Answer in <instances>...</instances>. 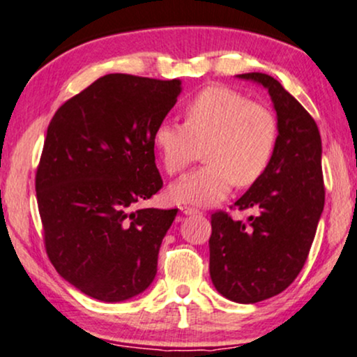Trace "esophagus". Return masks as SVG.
<instances>
[{"instance_id":"1","label":"esophagus","mask_w":357,"mask_h":357,"mask_svg":"<svg viewBox=\"0 0 357 357\" xmlns=\"http://www.w3.org/2000/svg\"><path fill=\"white\" fill-rule=\"evenodd\" d=\"M182 208V212L183 213H187V215H195V213H202L199 211V208H195V207H187V205H183V207H180Z\"/></svg>"}]
</instances>
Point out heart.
Returning <instances> with one entry per match:
<instances>
[{
	"instance_id": "b5f03b06",
	"label": "heart",
	"mask_w": 357,
	"mask_h": 357,
	"mask_svg": "<svg viewBox=\"0 0 357 357\" xmlns=\"http://www.w3.org/2000/svg\"><path fill=\"white\" fill-rule=\"evenodd\" d=\"M279 140V121L266 105L227 86H207L183 105V125L162 121L153 145L163 169L177 175L199 157L205 163L170 187L174 202L213 205L236 183L254 185L269 169Z\"/></svg>"
}]
</instances>
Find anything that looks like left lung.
Segmentation results:
<instances>
[{"instance_id": "left-lung-1", "label": "left lung", "mask_w": 357, "mask_h": 357, "mask_svg": "<svg viewBox=\"0 0 357 357\" xmlns=\"http://www.w3.org/2000/svg\"><path fill=\"white\" fill-rule=\"evenodd\" d=\"M269 90L278 112L279 140L269 169L237 200L257 208L249 220L212 213L211 278L222 296L255 304L280 294L303 271L324 208L321 135L309 112L266 73H242Z\"/></svg>"}]
</instances>
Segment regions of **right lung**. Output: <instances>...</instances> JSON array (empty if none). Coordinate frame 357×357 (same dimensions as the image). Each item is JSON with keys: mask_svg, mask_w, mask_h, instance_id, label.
I'll use <instances>...</instances> for the list:
<instances>
[{"mask_svg": "<svg viewBox=\"0 0 357 357\" xmlns=\"http://www.w3.org/2000/svg\"><path fill=\"white\" fill-rule=\"evenodd\" d=\"M178 79L110 73L71 96L46 130L35 188L50 261L83 294L119 303L157 274L177 208H140L163 187L153 132Z\"/></svg>", "mask_w": 357, "mask_h": 357, "instance_id": "1", "label": "right lung"}]
</instances>
